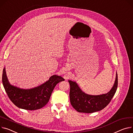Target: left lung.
I'll use <instances>...</instances> for the list:
<instances>
[{"instance_id": "1", "label": "left lung", "mask_w": 133, "mask_h": 133, "mask_svg": "<svg viewBox=\"0 0 133 133\" xmlns=\"http://www.w3.org/2000/svg\"><path fill=\"white\" fill-rule=\"evenodd\" d=\"M70 84L69 97L72 107L77 112L91 113L104 109L110 103L118 87V74L111 90L101 95H89L84 93L75 82L68 81Z\"/></svg>"}]
</instances>
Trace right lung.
<instances>
[{
    "instance_id": "add662e5",
    "label": "right lung",
    "mask_w": 133,
    "mask_h": 133,
    "mask_svg": "<svg viewBox=\"0 0 133 133\" xmlns=\"http://www.w3.org/2000/svg\"><path fill=\"white\" fill-rule=\"evenodd\" d=\"M65 79L54 75L40 86L31 89H23L12 85L8 82L5 68L3 69L2 82L5 91L12 102L19 108L35 110L44 107L49 102L56 85Z\"/></svg>"
}]
</instances>
